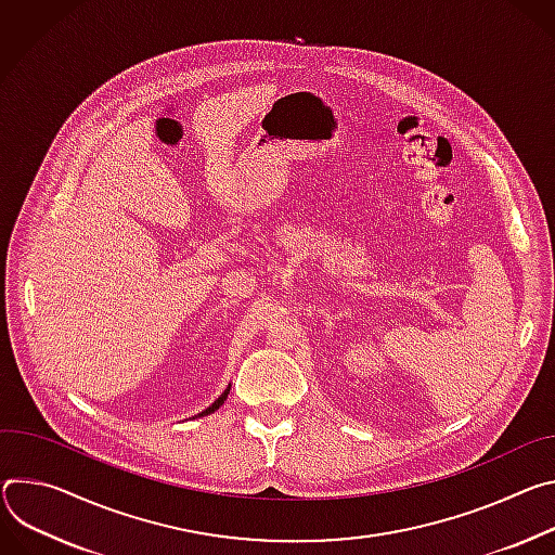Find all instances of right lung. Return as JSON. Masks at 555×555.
Wrapping results in <instances>:
<instances>
[{
	"instance_id": "add662e5",
	"label": "right lung",
	"mask_w": 555,
	"mask_h": 555,
	"mask_svg": "<svg viewBox=\"0 0 555 555\" xmlns=\"http://www.w3.org/2000/svg\"><path fill=\"white\" fill-rule=\"evenodd\" d=\"M229 390H231V384H229V386H227V390H224V392H222V395H220V397H218V399H216V401H214V403H211L207 410H203L198 416H205V414H211V412H216V410H218V408H220V405L227 401V397H229Z\"/></svg>"
}]
</instances>
